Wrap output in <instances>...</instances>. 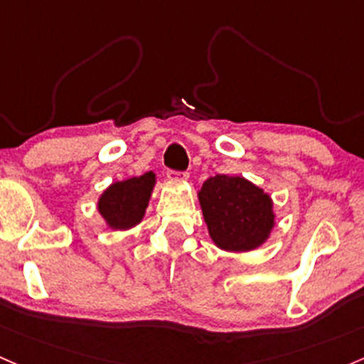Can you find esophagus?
I'll list each match as a JSON object with an SVG mask.
<instances>
[{
  "instance_id": "34e87169",
  "label": "esophagus",
  "mask_w": 364,
  "mask_h": 364,
  "mask_svg": "<svg viewBox=\"0 0 364 364\" xmlns=\"http://www.w3.org/2000/svg\"><path fill=\"white\" fill-rule=\"evenodd\" d=\"M167 178L171 181H186L188 179V173H176V171H167Z\"/></svg>"
}]
</instances>
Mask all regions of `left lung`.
<instances>
[{
	"instance_id": "8db88e82",
	"label": "left lung",
	"mask_w": 364,
	"mask_h": 364,
	"mask_svg": "<svg viewBox=\"0 0 364 364\" xmlns=\"http://www.w3.org/2000/svg\"><path fill=\"white\" fill-rule=\"evenodd\" d=\"M198 202L210 240L226 252L259 249L277 225L271 195L243 176H210L198 190Z\"/></svg>"
}]
</instances>
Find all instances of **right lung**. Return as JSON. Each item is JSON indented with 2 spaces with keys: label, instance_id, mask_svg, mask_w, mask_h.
I'll list each match as a JSON object with an SVG mask.
<instances>
[{
  "label": "right lung",
  "instance_id": "right-lung-1",
  "mask_svg": "<svg viewBox=\"0 0 364 364\" xmlns=\"http://www.w3.org/2000/svg\"><path fill=\"white\" fill-rule=\"evenodd\" d=\"M157 185L154 171L141 176H133L124 181L112 183L98 197V214L107 228L114 231L133 230L143 221L150 197Z\"/></svg>",
  "mask_w": 364,
  "mask_h": 364
}]
</instances>
